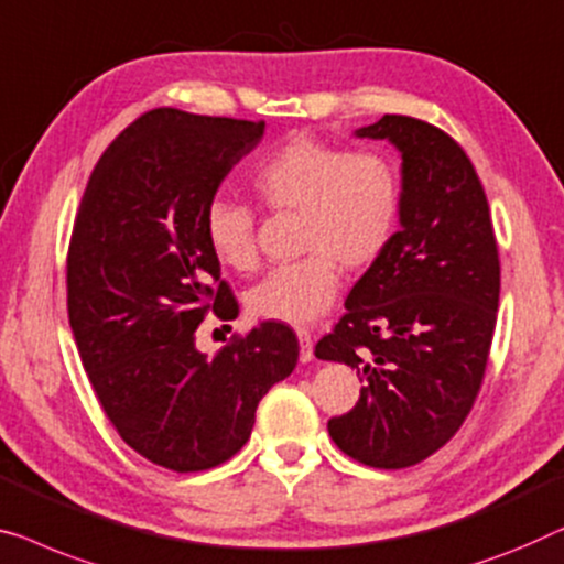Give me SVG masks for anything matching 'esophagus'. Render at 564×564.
Instances as JSON below:
<instances>
[{
    "label": "esophagus",
    "instance_id": "1",
    "mask_svg": "<svg viewBox=\"0 0 564 564\" xmlns=\"http://www.w3.org/2000/svg\"><path fill=\"white\" fill-rule=\"evenodd\" d=\"M297 340H300V361H310V358H313V336H310V330L297 328Z\"/></svg>",
    "mask_w": 564,
    "mask_h": 564
}]
</instances>
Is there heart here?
<instances>
[{
	"mask_svg": "<svg viewBox=\"0 0 564 564\" xmlns=\"http://www.w3.org/2000/svg\"><path fill=\"white\" fill-rule=\"evenodd\" d=\"M249 185L269 214H300L302 257L272 269L247 297L262 321L313 323L338 295L340 267L364 272L381 262L402 224V170L383 150L295 137L257 165ZM203 239L224 269L247 274L259 267L257 214L243 203L210 200Z\"/></svg>",
	"mask_w": 564,
	"mask_h": 564,
	"instance_id": "b5f03b06",
	"label": "heart"
}]
</instances>
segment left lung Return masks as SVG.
Here are the masks:
<instances>
[{"instance_id": "left-lung-1", "label": "left lung", "mask_w": 564, "mask_h": 564, "mask_svg": "<svg viewBox=\"0 0 564 564\" xmlns=\"http://www.w3.org/2000/svg\"><path fill=\"white\" fill-rule=\"evenodd\" d=\"M356 134L402 152V228L315 356L361 379L354 410L328 420L333 443L397 470L440 451L476 404L499 310V243L484 183L451 134L402 113Z\"/></svg>"}]
</instances>
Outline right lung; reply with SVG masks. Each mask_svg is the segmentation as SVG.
<instances>
[{
    "mask_svg": "<svg viewBox=\"0 0 564 564\" xmlns=\"http://www.w3.org/2000/svg\"><path fill=\"white\" fill-rule=\"evenodd\" d=\"M262 132L264 121L147 111L106 147L73 221L65 288L80 364L119 437L175 473L234 458L300 356L295 330L274 321L214 356L195 348L208 313L239 315L203 214Z\"/></svg>",
    "mask_w": 564,
    "mask_h": 564,
    "instance_id": "add662e5",
    "label": "right lung"
}]
</instances>
